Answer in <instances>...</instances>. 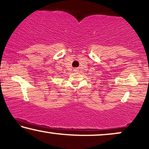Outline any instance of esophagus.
<instances>
[{"mask_svg": "<svg viewBox=\"0 0 149 149\" xmlns=\"http://www.w3.org/2000/svg\"><path fill=\"white\" fill-rule=\"evenodd\" d=\"M73 71H75V72H77V71H78V68H75L73 69Z\"/></svg>", "mask_w": 149, "mask_h": 149, "instance_id": "esophagus-1", "label": "esophagus"}]
</instances>
